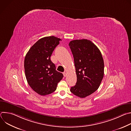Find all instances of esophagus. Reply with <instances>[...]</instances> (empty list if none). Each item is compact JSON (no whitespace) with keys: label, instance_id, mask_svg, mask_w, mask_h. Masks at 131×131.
Returning a JSON list of instances; mask_svg holds the SVG:
<instances>
[{"label":"esophagus","instance_id":"34e87169","mask_svg":"<svg viewBox=\"0 0 131 131\" xmlns=\"http://www.w3.org/2000/svg\"><path fill=\"white\" fill-rule=\"evenodd\" d=\"M63 75L64 77H66L67 76V73L66 72H63Z\"/></svg>","mask_w":131,"mask_h":131}]
</instances>
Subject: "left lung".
<instances>
[{
	"mask_svg": "<svg viewBox=\"0 0 131 131\" xmlns=\"http://www.w3.org/2000/svg\"><path fill=\"white\" fill-rule=\"evenodd\" d=\"M69 46L72 52L77 74L76 85L70 92L84 98L99 88L104 74V63L101 51L88 39L71 41Z\"/></svg>",
	"mask_w": 131,
	"mask_h": 131,
	"instance_id": "left-lung-1",
	"label": "left lung"
}]
</instances>
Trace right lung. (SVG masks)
<instances>
[{
	"label": "right lung",
	"instance_id": "1",
	"mask_svg": "<svg viewBox=\"0 0 131 131\" xmlns=\"http://www.w3.org/2000/svg\"><path fill=\"white\" fill-rule=\"evenodd\" d=\"M61 39L54 36L43 37L29 50L24 60L26 80L31 88L40 95L54 92L62 79V73L56 70L51 56Z\"/></svg>",
	"mask_w": 131,
	"mask_h": 131
}]
</instances>
